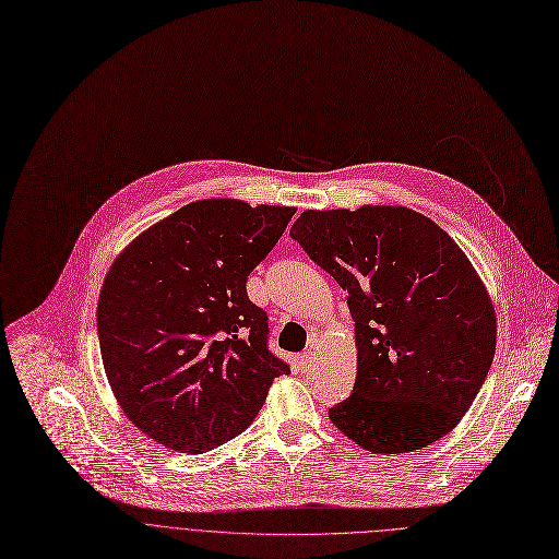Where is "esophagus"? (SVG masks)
I'll return each instance as SVG.
<instances>
[{"label": "esophagus", "instance_id": "1", "mask_svg": "<svg viewBox=\"0 0 559 559\" xmlns=\"http://www.w3.org/2000/svg\"><path fill=\"white\" fill-rule=\"evenodd\" d=\"M298 364L302 366V370H307L311 364H313V353L311 350H305L298 355Z\"/></svg>", "mask_w": 559, "mask_h": 559}]
</instances>
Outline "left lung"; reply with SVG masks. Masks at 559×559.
I'll return each mask as SVG.
<instances>
[{
  "label": "left lung",
  "instance_id": "left-lung-1",
  "mask_svg": "<svg viewBox=\"0 0 559 559\" xmlns=\"http://www.w3.org/2000/svg\"><path fill=\"white\" fill-rule=\"evenodd\" d=\"M289 237L348 294L353 393L331 424L373 454L421 450L456 428L496 353L491 296L456 241L406 206L305 211Z\"/></svg>",
  "mask_w": 559,
  "mask_h": 559
}]
</instances>
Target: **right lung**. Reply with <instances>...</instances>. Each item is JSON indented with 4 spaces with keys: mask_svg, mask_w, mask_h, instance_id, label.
I'll list each match as a JSON object with an SVG mask.
<instances>
[{
    "mask_svg": "<svg viewBox=\"0 0 559 559\" xmlns=\"http://www.w3.org/2000/svg\"><path fill=\"white\" fill-rule=\"evenodd\" d=\"M294 213L191 202L114 259L98 296L103 366L118 406L153 441L209 452L243 432L289 373L267 350V316L246 281Z\"/></svg>",
    "mask_w": 559,
    "mask_h": 559,
    "instance_id": "obj_1",
    "label": "right lung"
}]
</instances>
